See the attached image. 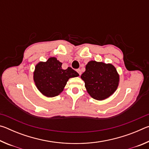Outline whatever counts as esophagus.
Returning <instances> with one entry per match:
<instances>
[{
	"instance_id": "obj_1",
	"label": "esophagus",
	"mask_w": 149,
	"mask_h": 149,
	"mask_svg": "<svg viewBox=\"0 0 149 149\" xmlns=\"http://www.w3.org/2000/svg\"><path fill=\"white\" fill-rule=\"evenodd\" d=\"M77 72H78V74H79V75L81 74V70L80 69H78V70H77Z\"/></svg>"
}]
</instances>
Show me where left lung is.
I'll return each instance as SVG.
<instances>
[{
    "label": "left lung",
    "instance_id": "8db88e82",
    "mask_svg": "<svg viewBox=\"0 0 149 149\" xmlns=\"http://www.w3.org/2000/svg\"><path fill=\"white\" fill-rule=\"evenodd\" d=\"M87 93L94 99H107L116 91L120 76L111 64L91 60L87 63L85 71L81 75Z\"/></svg>",
    "mask_w": 149,
    "mask_h": 149
}]
</instances>
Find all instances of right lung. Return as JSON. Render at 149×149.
Listing matches in <instances>:
<instances>
[{
    "label": "right lung",
    "instance_id": "right-lung-1",
    "mask_svg": "<svg viewBox=\"0 0 149 149\" xmlns=\"http://www.w3.org/2000/svg\"><path fill=\"white\" fill-rule=\"evenodd\" d=\"M62 64L55 57H50L47 62H40L35 66L33 72L35 85L47 97L58 96L63 91L70 78L79 76L72 68L63 70Z\"/></svg>",
    "mask_w": 149,
    "mask_h": 149
}]
</instances>
